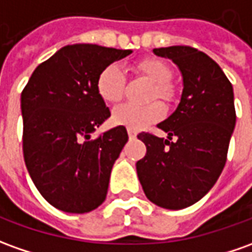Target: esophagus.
Returning <instances> with one entry per match:
<instances>
[{"label":"esophagus","instance_id":"34e87169","mask_svg":"<svg viewBox=\"0 0 252 252\" xmlns=\"http://www.w3.org/2000/svg\"><path fill=\"white\" fill-rule=\"evenodd\" d=\"M127 134H129L130 138H136L137 137V131L133 129H127Z\"/></svg>","mask_w":252,"mask_h":252}]
</instances>
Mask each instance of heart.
<instances>
[{
  "mask_svg": "<svg viewBox=\"0 0 252 252\" xmlns=\"http://www.w3.org/2000/svg\"><path fill=\"white\" fill-rule=\"evenodd\" d=\"M137 70L147 76L151 82L155 83L149 94L151 100L159 97L164 101H171L174 98L176 93L169 83L171 79V68L164 62L158 59H147L137 65ZM125 72L118 64H109L97 76V93L105 103H118L125 94ZM163 115L164 107L158 101L147 105L125 103L114 109L112 121L119 126L140 130L151 123L160 121Z\"/></svg>",
  "mask_w": 252,
  "mask_h": 252,
  "instance_id": "1",
  "label": "heart"
}]
</instances>
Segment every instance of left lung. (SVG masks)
<instances>
[{"instance_id":"8db88e82","label":"left lung","mask_w":252,"mask_h":252,"mask_svg":"<svg viewBox=\"0 0 252 252\" xmlns=\"http://www.w3.org/2000/svg\"><path fill=\"white\" fill-rule=\"evenodd\" d=\"M154 53L178 67L182 93L176 111L158 125L167 138L137 136L147 147L137 176L154 204L181 210L207 195L221 176L236 125L235 96L221 67L200 50L169 46Z\"/></svg>"}]
</instances>
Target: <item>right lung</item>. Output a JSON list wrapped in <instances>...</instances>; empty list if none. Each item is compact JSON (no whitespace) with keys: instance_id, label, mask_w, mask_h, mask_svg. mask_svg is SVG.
I'll return each instance as SVG.
<instances>
[{"instance_id":"1","label":"right lung","mask_w":252,"mask_h":252,"mask_svg":"<svg viewBox=\"0 0 252 252\" xmlns=\"http://www.w3.org/2000/svg\"><path fill=\"white\" fill-rule=\"evenodd\" d=\"M131 52L67 45L36 67L22 93L26 167L45 200L64 213H89L107 197L111 170L129 136L116 126L92 140L111 116L97 76Z\"/></svg>"}]
</instances>
